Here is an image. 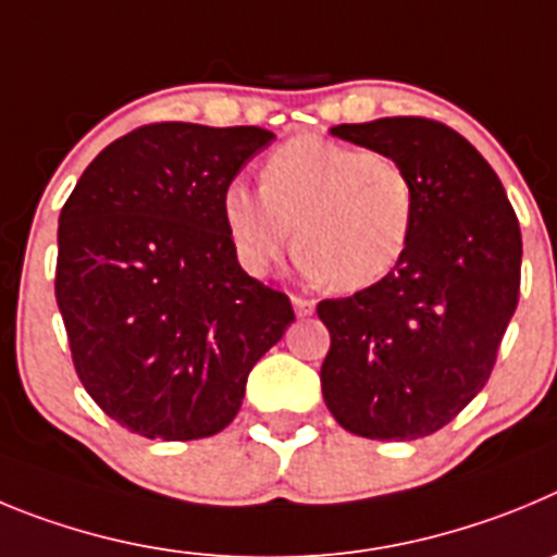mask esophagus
Instances as JSON below:
<instances>
[{
  "instance_id": "34e87169",
  "label": "esophagus",
  "mask_w": 557,
  "mask_h": 557,
  "mask_svg": "<svg viewBox=\"0 0 557 557\" xmlns=\"http://www.w3.org/2000/svg\"><path fill=\"white\" fill-rule=\"evenodd\" d=\"M290 305H294V310H297L299 319L310 315V313H313V308H315L313 299H305V297H290Z\"/></svg>"
}]
</instances>
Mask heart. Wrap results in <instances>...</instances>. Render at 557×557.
Returning <instances> with one entry per match:
<instances>
[{"label":"heart","mask_w":557,"mask_h":557,"mask_svg":"<svg viewBox=\"0 0 557 557\" xmlns=\"http://www.w3.org/2000/svg\"><path fill=\"white\" fill-rule=\"evenodd\" d=\"M222 219L235 258L267 277L294 247L302 272L335 290L380 283L405 255L416 219V185L397 158L299 135L260 169V191L230 183Z\"/></svg>","instance_id":"obj_1"}]
</instances>
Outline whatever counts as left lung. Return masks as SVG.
I'll list each match as a JSON object with an SVG mask.
<instances>
[{
  "label": "left lung",
  "instance_id": "left-lung-1",
  "mask_svg": "<svg viewBox=\"0 0 557 557\" xmlns=\"http://www.w3.org/2000/svg\"><path fill=\"white\" fill-rule=\"evenodd\" d=\"M330 133L397 158L416 219L394 272L315 308L330 330L324 403L363 438H424L488 383L519 302V222L494 169L447 124L391 116Z\"/></svg>",
  "mask_w": 557,
  "mask_h": 557
}]
</instances>
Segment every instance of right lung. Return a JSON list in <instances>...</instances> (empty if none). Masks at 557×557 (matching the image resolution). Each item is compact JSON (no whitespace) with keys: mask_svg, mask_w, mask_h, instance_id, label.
<instances>
[{"mask_svg":"<svg viewBox=\"0 0 557 557\" xmlns=\"http://www.w3.org/2000/svg\"><path fill=\"white\" fill-rule=\"evenodd\" d=\"M260 127L160 122L104 147L60 210L54 297L79 383L144 438L216 435L294 322L249 277L222 191L269 147Z\"/></svg>","mask_w":557,"mask_h":557,"instance_id":"obj_1","label":"right lung"}]
</instances>
